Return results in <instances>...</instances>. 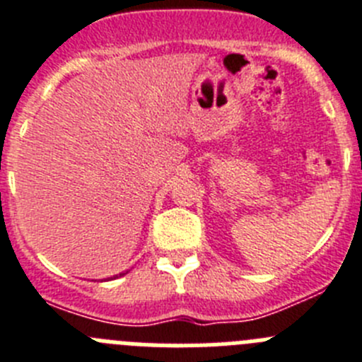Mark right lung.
<instances>
[{"label":"right lung","mask_w":362,"mask_h":362,"mask_svg":"<svg viewBox=\"0 0 362 362\" xmlns=\"http://www.w3.org/2000/svg\"><path fill=\"white\" fill-rule=\"evenodd\" d=\"M120 275H125V273H120Z\"/></svg>","instance_id":"right-lung-1"}]
</instances>
